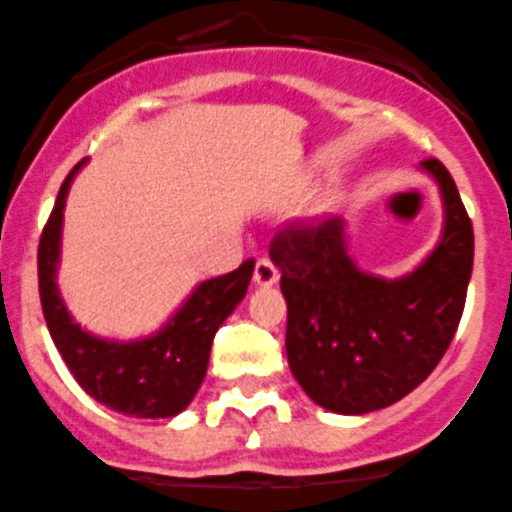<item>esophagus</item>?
Masks as SVG:
<instances>
[{"instance_id":"1","label":"esophagus","mask_w":512,"mask_h":512,"mask_svg":"<svg viewBox=\"0 0 512 512\" xmlns=\"http://www.w3.org/2000/svg\"><path fill=\"white\" fill-rule=\"evenodd\" d=\"M253 281L259 287H274L276 281H279V269L269 259H259L256 261V269H253Z\"/></svg>"}]
</instances>
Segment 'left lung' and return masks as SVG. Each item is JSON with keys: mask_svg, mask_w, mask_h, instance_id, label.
Wrapping results in <instances>:
<instances>
[{"mask_svg": "<svg viewBox=\"0 0 512 512\" xmlns=\"http://www.w3.org/2000/svg\"><path fill=\"white\" fill-rule=\"evenodd\" d=\"M442 192L444 228L409 274L358 269L345 220L289 225L271 241L287 299V358L317 406L370 414L409 396L437 368L457 332L475 259V233L439 159L421 162Z\"/></svg>", "mask_w": 512, "mask_h": 512, "instance_id": "obj_1", "label": "left lung"}]
</instances>
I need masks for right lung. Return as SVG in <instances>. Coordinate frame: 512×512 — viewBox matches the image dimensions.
Returning <instances> with one entry per match:
<instances>
[{
    "mask_svg": "<svg viewBox=\"0 0 512 512\" xmlns=\"http://www.w3.org/2000/svg\"><path fill=\"white\" fill-rule=\"evenodd\" d=\"M86 159L60 185L58 200L37 248V279L45 322L55 348L73 378L98 403L137 419H170L185 411L208 373L218 327L246 297L253 259L236 271L200 281L157 332L137 340H109L83 330L65 307L58 289L63 210L70 182Z\"/></svg>",
    "mask_w": 512,
    "mask_h": 512,
    "instance_id": "1",
    "label": "right lung"
}]
</instances>
